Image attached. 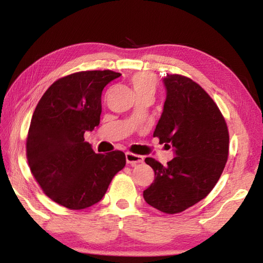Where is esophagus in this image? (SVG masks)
<instances>
[{
    "mask_svg": "<svg viewBox=\"0 0 263 263\" xmlns=\"http://www.w3.org/2000/svg\"><path fill=\"white\" fill-rule=\"evenodd\" d=\"M125 158H126V162L132 167H135V166H137V164L144 162V158H142L141 155L133 154L131 152H127L125 154Z\"/></svg>",
    "mask_w": 263,
    "mask_h": 263,
    "instance_id": "1",
    "label": "esophagus"
}]
</instances>
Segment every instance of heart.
Segmentation results:
<instances>
[{"mask_svg":"<svg viewBox=\"0 0 263 263\" xmlns=\"http://www.w3.org/2000/svg\"><path fill=\"white\" fill-rule=\"evenodd\" d=\"M130 84L136 96H154L158 90L159 81L155 74L149 72H138L130 78Z\"/></svg>","mask_w":263,"mask_h":263,"instance_id":"obj_1","label":"heart"}]
</instances>
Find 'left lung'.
I'll list each match as a JSON object with an SVG mask.
<instances>
[{
    "label": "left lung",
    "mask_w": 263,
    "mask_h": 263,
    "mask_svg": "<svg viewBox=\"0 0 263 263\" xmlns=\"http://www.w3.org/2000/svg\"><path fill=\"white\" fill-rule=\"evenodd\" d=\"M163 82L167 99L153 137L171 144L176 157L167 166L145 159L154 181L144 198L157 210L174 215L215 188L229 158L230 136L224 116L198 83L180 74H167Z\"/></svg>",
    "instance_id": "obj_1"
}]
</instances>
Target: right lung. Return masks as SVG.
I'll return each mask as SVG.
<instances>
[{
  "label": "right lung",
  "instance_id": "obj_1",
  "mask_svg": "<svg viewBox=\"0 0 263 263\" xmlns=\"http://www.w3.org/2000/svg\"><path fill=\"white\" fill-rule=\"evenodd\" d=\"M112 70H83L53 82L39 100L26 137V158L47 197L70 210L100 202L125 166V154H96L84 133L100 124L104 87L121 77Z\"/></svg>",
  "mask_w": 263,
  "mask_h": 263
}]
</instances>
